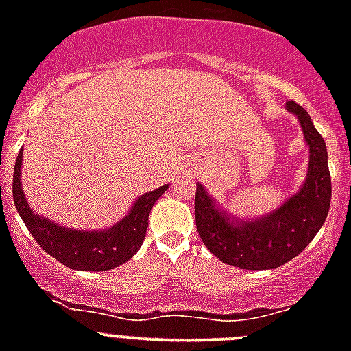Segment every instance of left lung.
Listing matches in <instances>:
<instances>
[{"label":"left lung","instance_id":"1","mask_svg":"<svg viewBox=\"0 0 351 351\" xmlns=\"http://www.w3.org/2000/svg\"><path fill=\"white\" fill-rule=\"evenodd\" d=\"M287 110L299 119L309 147L308 173L297 193L272 213L246 219L235 218L200 182L197 184V230L207 250L223 263L246 271L281 267L311 243L327 219L332 195L327 145L300 105L288 101Z\"/></svg>","mask_w":351,"mask_h":351}]
</instances>
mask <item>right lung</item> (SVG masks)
Segmentation results:
<instances>
[{"label":"right lung","instance_id":"add662e5","mask_svg":"<svg viewBox=\"0 0 351 351\" xmlns=\"http://www.w3.org/2000/svg\"><path fill=\"white\" fill-rule=\"evenodd\" d=\"M21 169H23V149L19 151L15 161L14 188H12L19 216L26 223L27 230L35 237L38 246L73 271L104 272L128 262L144 243L149 213L153 209L154 202L169 190V184H165L138 197L125 218L108 228L77 230L51 221L31 209L21 184V176H23Z\"/></svg>","mask_w":351,"mask_h":351}]
</instances>
